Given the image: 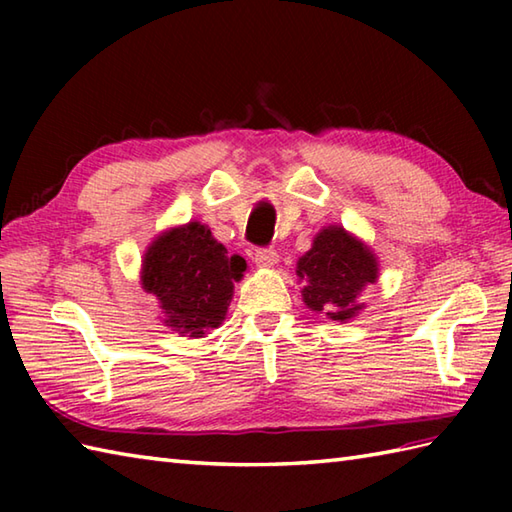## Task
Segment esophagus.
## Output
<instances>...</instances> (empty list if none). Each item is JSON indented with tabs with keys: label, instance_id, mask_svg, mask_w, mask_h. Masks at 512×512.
I'll return each instance as SVG.
<instances>
[{
	"label": "esophagus",
	"instance_id": "1",
	"mask_svg": "<svg viewBox=\"0 0 512 512\" xmlns=\"http://www.w3.org/2000/svg\"><path fill=\"white\" fill-rule=\"evenodd\" d=\"M253 259H255V264H257L259 268H273V266H277V264H279V255L275 253L273 248L255 250Z\"/></svg>",
	"mask_w": 512,
	"mask_h": 512
}]
</instances>
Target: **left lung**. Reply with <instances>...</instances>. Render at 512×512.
I'll return each mask as SVG.
<instances>
[{
  "label": "left lung",
  "instance_id": "left-lung-1",
  "mask_svg": "<svg viewBox=\"0 0 512 512\" xmlns=\"http://www.w3.org/2000/svg\"><path fill=\"white\" fill-rule=\"evenodd\" d=\"M297 275L303 281V303L312 312L347 323L365 308L363 290L378 281V257L363 239L341 224H330L314 235L312 248L299 257Z\"/></svg>",
  "mask_w": 512,
  "mask_h": 512
}]
</instances>
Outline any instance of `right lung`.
<instances>
[{"label":"right lung","instance_id":"1","mask_svg":"<svg viewBox=\"0 0 512 512\" xmlns=\"http://www.w3.org/2000/svg\"><path fill=\"white\" fill-rule=\"evenodd\" d=\"M246 259L231 255L211 228L191 220L154 237L140 264V286L158 299L160 321L189 339L220 328Z\"/></svg>","mask_w":512,"mask_h":512}]
</instances>
